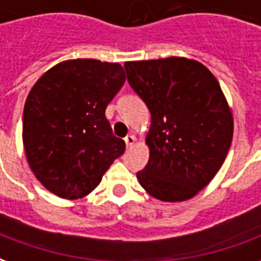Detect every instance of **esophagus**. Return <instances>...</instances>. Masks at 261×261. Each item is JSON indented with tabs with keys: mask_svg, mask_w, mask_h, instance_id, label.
<instances>
[{
	"mask_svg": "<svg viewBox=\"0 0 261 261\" xmlns=\"http://www.w3.org/2000/svg\"><path fill=\"white\" fill-rule=\"evenodd\" d=\"M136 142V138L133 136V135H128L126 138H125V143H126V147H132L133 144Z\"/></svg>",
	"mask_w": 261,
	"mask_h": 261,
	"instance_id": "obj_1",
	"label": "esophagus"
}]
</instances>
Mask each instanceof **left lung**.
<instances>
[{
	"label": "left lung",
	"instance_id": "1",
	"mask_svg": "<svg viewBox=\"0 0 261 261\" xmlns=\"http://www.w3.org/2000/svg\"><path fill=\"white\" fill-rule=\"evenodd\" d=\"M123 66L151 114L139 182L159 200H188L208 185L231 146L233 118L220 83L203 64L180 57Z\"/></svg>",
	"mask_w": 261,
	"mask_h": 261
}]
</instances>
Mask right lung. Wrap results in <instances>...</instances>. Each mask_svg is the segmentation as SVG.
<instances>
[{"mask_svg": "<svg viewBox=\"0 0 261 261\" xmlns=\"http://www.w3.org/2000/svg\"><path fill=\"white\" fill-rule=\"evenodd\" d=\"M125 83L119 64L60 62L36 82L23 108V146L36 178L62 199H81L100 182L125 142L106 108Z\"/></svg>", "mask_w": 261, "mask_h": 261, "instance_id": "1", "label": "right lung"}]
</instances>
